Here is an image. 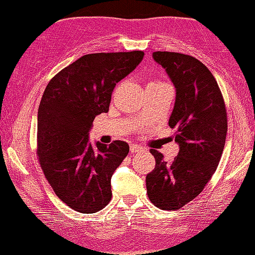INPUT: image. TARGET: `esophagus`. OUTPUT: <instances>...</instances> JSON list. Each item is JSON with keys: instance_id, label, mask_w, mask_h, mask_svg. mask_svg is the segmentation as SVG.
Wrapping results in <instances>:
<instances>
[{"instance_id": "obj_1", "label": "esophagus", "mask_w": 255, "mask_h": 255, "mask_svg": "<svg viewBox=\"0 0 255 255\" xmlns=\"http://www.w3.org/2000/svg\"><path fill=\"white\" fill-rule=\"evenodd\" d=\"M129 149H130L131 153H138V151H141V150H142V148H141L140 146H138V144L130 143V146H129Z\"/></svg>"}]
</instances>
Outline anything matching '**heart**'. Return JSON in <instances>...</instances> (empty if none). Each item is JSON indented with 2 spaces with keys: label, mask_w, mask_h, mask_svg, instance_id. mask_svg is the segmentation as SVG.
<instances>
[{
  "label": "heart",
  "mask_w": 255,
  "mask_h": 255,
  "mask_svg": "<svg viewBox=\"0 0 255 255\" xmlns=\"http://www.w3.org/2000/svg\"><path fill=\"white\" fill-rule=\"evenodd\" d=\"M166 85V83H163L162 81H160V80H153V81H150L148 83L147 87H154V86H163Z\"/></svg>",
  "instance_id": "obj_1"
}]
</instances>
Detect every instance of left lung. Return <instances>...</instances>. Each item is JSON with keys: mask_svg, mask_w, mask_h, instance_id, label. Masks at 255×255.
<instances>
[{"mask_svg": "<svg viewBox=\"0 0 255 255\" xmlns=\"http://www.w3.org/2000/svg\"><path fill=\"white\" fill-rule=\"evenodd\" d=\"M176 88L169 127L175 128L179 154L165 161L155 149V168L146 176L148 198L157 208L183 207L204 191L220 162L227 134V111L213 74L191 55L155 51Z\"/></svg>", "mask_w": 255, "mask_h": 255, "instance_id": "obj_1", "label": "left lung"}]
</instances>
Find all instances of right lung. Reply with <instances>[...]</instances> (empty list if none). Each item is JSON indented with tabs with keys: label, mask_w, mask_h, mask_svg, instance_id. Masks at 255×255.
<instances>
[{
	"label": "right lung",
	"mask_w": 255,
	"mask_h": 255,
	"mask_svg": "<svg viewBox=\"0 0 255 255\" xmlns=\"http://www.w3.org/2000/svg\"><path fill=\"white\" fill-rule=\"evenodd\" d=\"M143 51L87 54L48 82L37 113V156L61 201L90 214L112 199L111 179L129 146L88 141L96 115L107 113L119 81L136 68Z\"/></svg>",
	"instance_id": "right-lung-1"
}]
</instances>
